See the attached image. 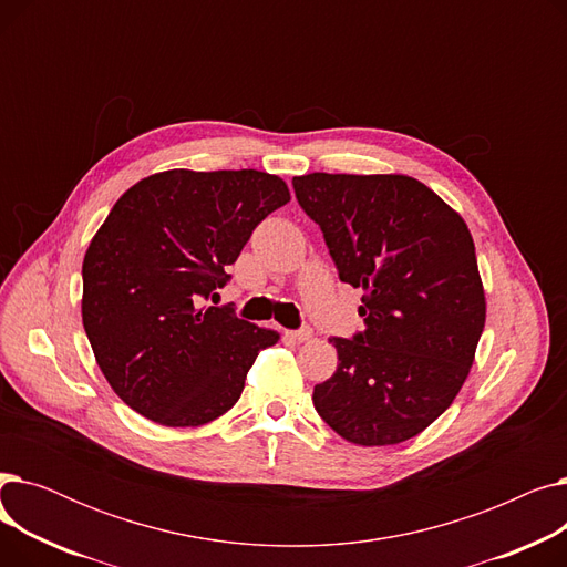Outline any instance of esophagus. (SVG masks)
<instances>
[{
	"mask_svg": "<svg viewBox=\"0 0 567 567\" xmlns=\"http://www.w3.org/2000/svg\"><path fill=\"white\" fill-rule=\"evenodd\" d=\"M293 342H308L310 338H312V329H308V326H306V329H301V331H291V333H287Z\"/></svg>",
	"mask_w": 567,
	"mask_h": 567,
	"instance_id": "obj_1",
	"label": "esophagus"
}]
</instances>
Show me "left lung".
<instances>
[{"instance_id":"left-lung-1","label":"left lung","mask_w":567,"mask_h":567,"mask_svg":"<svg viewBox=\"0 0 567 567\" xmlns=\"http://www.w3.org/2000/svg\"><path fill=\"white\" fill-rule=\"evenodd\" d=\"M340 280L363 289L365 331L331 338L338 370L317 413L355 445H395L430 427L464 385L487 301L464 218L406 174L293 176Z\"/></svg>"}]
</instances>
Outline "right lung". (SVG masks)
Segmentation results:
<instances>
[{
	"mask_svg": "<svg viewBox=\"0 0 567 567\" xmlns=\"http://www.w3.org/2000/svg\"><path fill=\"white\" fill-rule=\"evenodd\" d=\"M291 199L257 169H167L116 199L82 261V323L96 363L133 411L199 427L241 398L274 329L204 306L252 229Z\"/></svg>",
	"mask_w": 567,
	"mask_h": 567,
	"instance_id": "right-lung-1",
	"label": "right lung"
}]
</instances>
